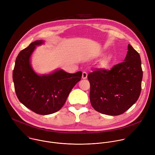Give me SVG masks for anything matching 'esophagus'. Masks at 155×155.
Listing matches in <instances>:
<instances>
[{"mask_svg":"<svg viewBox=\"0 0 155 155\" xmlns=\"http://www.w3.org/2000/svg\"><path fill=\"white\" fill-rule=\"evenodd\" d=\"M87 74L86 72H83V74H82V78L83 79H86L87 78Z\"/></svg>","mask_w":155,"mask_h":155,"instance_id":"34e87169","label":"esophagus"}]
</instances>
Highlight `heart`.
<instances>
[{
	"instance_id": "1",
	"label": "heart",
	"mask_w": 155,
	"mask_h": 155,
	"mask_svg": "<svg viewBox=\"0 0 155 155\" xmlns=\"http://www.w3.org/2000/svg\"><path fill=\"white\" fill-rule=\"evenodd\" d=\"M112 56L111 55L107 56L103 59V60L101 62V65L104 66V67H107V66H108L110 64V62H112Z\"/></svg>"
}]
</instances>
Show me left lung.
<instances>
[{"mask_svg":"<svg viewBox=\"0 0 155 155\" xmlns=\"http://www.w3.org/2000/svg\"><path fill=\"white\" fill-rule=\"evenodd\" d=\"M124 61L110 70H93L87 75L90 99L97 112L117 116L124 113L139 97L143 71L139 53L128 45Z\"/></svg>","mask_w":155,"mask_h":155,"instance_id":"obj_1","label":"left lung"}]
</instances>
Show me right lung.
Segmentation results:
<instances>
[{
	"label": "right lung",
	"mask_w": 155,
	"mask_h": 155,
	"mask_svg": "<svg viewBox=\"0 0 155 155\" xmlns=\"http://www.w3.org/2000/svg\"><path fill=\"white\" fill-rule=\"evenodd\" d=\"M43 40H36L18 54L13 80L19 101L39 115L55 113L62 107L74 86L81 80L82 72L69 74L59 70L48 75L39 76L32 70L30 57L36 45Z\"/></svg>",
	"instance_id": "obj_1"
}]
</instances>
